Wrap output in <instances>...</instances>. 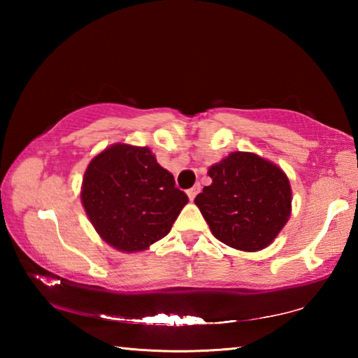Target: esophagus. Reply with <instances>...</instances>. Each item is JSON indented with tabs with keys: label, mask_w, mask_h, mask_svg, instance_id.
<instances>
[{
	"label": "esophagus",
	"mask_w": 358,
	"mask_h": 358,
	"mask_svg": "<svg viewBox=\"0 0 358 358\" xmlns=\"http://www.w3.org/2000/svg\"><path fill=\"white\" fill-rule=\"evenodd\" d=\"M199 192H201V185H196V186H192L191 189H187V197H189L191 201H194V197H196Z\"/></svg>",
	"instance_id": "esophagus-1"
}]
</instances>
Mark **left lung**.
<instances>
[{"mask_svg":"<svg viewBox=\"0 0 358 358\" xmlns=\"http://www.w3.org/2000/svg\"><path fill=\"white\" fill-rule=\"evenodd\" d=\"M208 175L213 181L194 202L215 237L241 251L268 246L290 215L286 173L257 155L237 151L211 166Z\"/></svg>","mask_w":358,"mask_h":358,"instance_id":"8db88e82","label":"left lung"}]
</instances>
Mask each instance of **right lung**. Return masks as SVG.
Returning <instances> with one entry per match:
<instances>
[{"label": "right lung", "mask_w": 358, "mask_h": 358, "mask_svg": "<svg viewBox=\"0 0 358 358\" xmlns=\"http://www.w3.org/2000/svg\"><path fill=\"white\" fill-rule=\"evenodd\" d=\"M187 201L147 147L113 145L85 172V211L101 237L120 251H143L164 238Z\"/></svg>", "instance_id": "1"}]
</instances>
